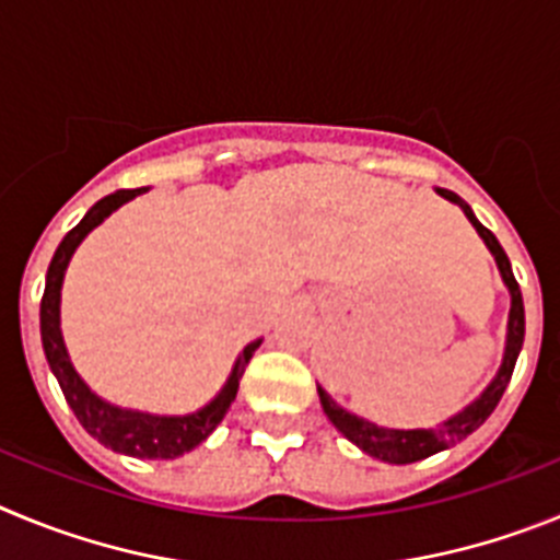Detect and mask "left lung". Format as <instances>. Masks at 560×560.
<instances>
[{
  "label": "left lung",
  "mask_w": 560,
  "mask_h": 560,
  "mask_svg": "<svg viewBox=\"0 0 560 560\" xmlns=\"http://www.w3.org/2000/svg\"><path fill=\"white\" fill-rule=\"evenodd\" d=\"M441 195L466 211L468 223L475 225L477 234L482 236V243H486L488 250L493 254V259H497V265H500L502 279H505L508 290H511V320H508L505 360H502L497 380L486 387V393H482L475 405H468L466 410L457 412L455 418L443 421L441 427H432V430H385V427L371 424V421H365V418H357L351 416L349 410L337 407V401H331L329 393H326L324 387H317L326 416H329V421L342 432V435L349 438L351 443H357V446H360L362 452H368V455L380 457V460L385 463H399V466L424 460V457L435 455V452L450 450L452 443L463 441V438L471 435L477 427L486 424V418L491 416L493 407L500 405L502 393H505L508 382H511L513 376V368H516V357L518 351H522V342H525V304H522V290H518L516 279H513L511 261H508L505 250H502V245L497 243V236H493L491 231H488L486 225L471 214L466 200H460L455 192H450V189H441Z\"/></svg>",
  "instance_id": "1"
}]
</instances>
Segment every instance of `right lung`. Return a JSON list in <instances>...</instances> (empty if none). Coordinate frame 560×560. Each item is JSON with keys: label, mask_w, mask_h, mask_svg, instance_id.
I'll use <instances>...</instances> for the list:
<instances>
[{"label": "right lung", "mask_w": 560, "mask_h": 560, "mask_svg": "<svg viewBox=\"0 0 560 560\" xmlns=\"http://www.w3.org/2000/svg\"><path fill=\"white\" fill-rule=\"evenodd\" d=\"M144 189H119V192L108 195V198L97 200L89 209L83 220L63 236V243L55 250L52 261L47 270V287H44L42 299V340H44V354H47L52 374L58 376V385L67 396L69 407L83 424V430L100 443H105L108 450L122 452L130 457H148V460H173V457L184 455V452L195 450L198 443L214 432L229 412L231 401L236 399L240 390V380H243L245 368H248L250 357L259 349L261 340L248 342L236 360L234 371H231L229 382L220 390V396L203 410L192 412V416H148V412H133V410H119V407L108 405V401L97 399L89 387L83 385L78 374H74L72 362H69L63 340H60V320H58V306H60V284H63V270H67L69 259H72L74 248L83 243V236L92 229H97L110 211L128 203Z\"/></svg>", "instance_id": "1"}]
</instances>
